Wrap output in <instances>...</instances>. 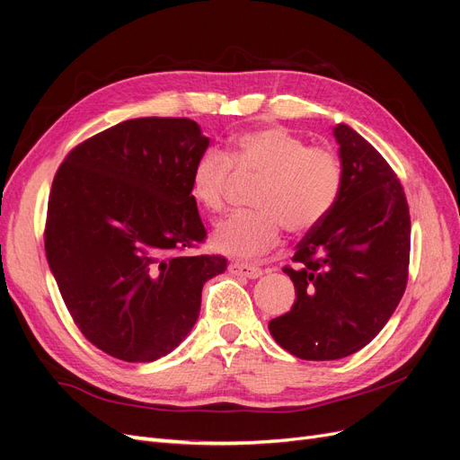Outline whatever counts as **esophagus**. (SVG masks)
<instances>
[{"label":"esophagus","instance_id":"esophagus-1","mask_svg":"<svg viewBox=\"0 0 460 460\" xmlns=\"http://www.w3.org/2000/svg\"><path fill=\"white\" fill-rule=\"evenodd\" d=\"M228 270L234 276L249 278V280H255V278L262 276V270L259 267H253V264H247V262H230Z\"/></svg>","mask_w":460,"mask_h":460}]
</instances>
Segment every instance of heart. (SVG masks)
Returning <instances> with one entry per match:
<instances>
[{
	"mask_svg": "<svg viewBox=\"0 0 460 460\" xmlns=\"http://www.w3.org/2000/svg\"><path fill=\"white\" fill-rule=\"evenodd\" d=\"M232 166L238 174L261 176L253 190V211L220 220L213 245L235 259H257L280 240L282 226L307 234L320 226L336 205L343 169L338 153L307 146L303 136L284 127H264L235 134L228 157L208 149L191 169V196L203 208L218 213L228 201Z\"/></svg>",
	"mask_w": 460,
	"mask_h": 460,
	"instance_id": "b5f03b06",
	"label": "heart"
}]
</instances>
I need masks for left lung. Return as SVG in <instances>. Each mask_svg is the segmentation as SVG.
<instances>
[{"label": "left lung", "instance_id": "left-lung-1", "mask_svg": "<svg viewBox=\"0 0 460 460\" xmlns=\"http://www.w3.org/2000/svg\"><path fill=\"white\" fill-rule=\"evenodd\" d=\"M343 184L324 222L296 245L289 313L272 318L276 343L305 360L363 349L405 294L411 215L392 166L347 124L333 127Z\"/></svg>", "mask_w": 460, "mask_h": 460}]
</instances>
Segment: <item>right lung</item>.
Instances as JSON below:
<instances>
[{
	"label": "right lung",
	"instance_id": "obj_1",
	"mask_svg": "<svg viewBox=\"0 0 460 460\" xmlns=\"http://www.w3.org/2000/svg\"><path fill=\"white\" fill-rule=\"evenodd\" d=\"M208 137L190 119L115 124L65 157L48 203L46 255L68 313L97 349L151 363L198 323L201 289L226 270L190 257L205 240L191 169Z\"/></svg>",
	"mask_w": 460,
	"mask_h": 460
}]
</instances>
